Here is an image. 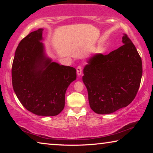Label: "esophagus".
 <instances>
[{"instance_id":"esophagus-1","label":"esophagus","mask_w":153,"mask_h":153,"mask_svg":"<svg viewBox=\"0 0 153 153\" xmlns=\"http://www.w3.org/2000/svg\"><path fill=\"white\" fill-rule=\"evenodd\" d=\"M76 73H77V75H78V76H80V75L81 74V73H82V68H81V66L77 67Z\"/></svg>"}]
</instances>
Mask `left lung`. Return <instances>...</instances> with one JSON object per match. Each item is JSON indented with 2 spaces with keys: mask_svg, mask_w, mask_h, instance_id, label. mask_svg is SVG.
Listing matches in <instances>:
<instances>
[{
  "mask_svg": "<svg viewBox=\"0 0 153 153\" xmlns=\"http://www.w3.org/2000/svg\"><path fill=\"white\" fill-rule=\"evenodd\" d=\"M122 42L120 47L108 54H94L83 68V82L96 114H109L126 107L139 88L141 58L126 34Z\"/></svg>",
  "mask_w": 153,
  "mask_h": 153,
  "instance_id": "8db88e82",
  "label": "left lung"
}]
</instances>
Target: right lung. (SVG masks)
I'll return each instance as SVG.
<instances>
[{"instance_id":"obj_1","label":"right lung","mask_w":153,"mask_h":153,"mask_svg":"<svg viewBox=\"0 0 153 153\" xmlns=\"http://www.w3.org/2000/svg\"><path fill=\"white\" fill-rule=\"evenodd\" d=\"M43 28L24 37L16 48L12 68V86L22 105L40 116L59 114L67 89L76 79L72 67L52 61L45 52Z\"/></svg>"}]
</instances>
